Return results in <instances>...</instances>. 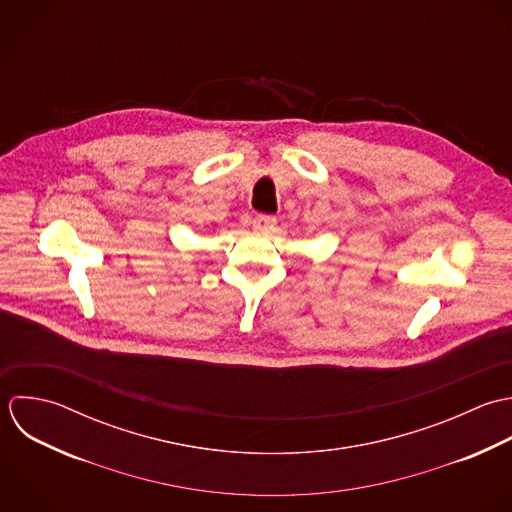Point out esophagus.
Instances as JSON below:
<instances>
[{"label":"esophagus","mask_w":512,"mask_h":512,"mask_svg":"<svg viewBox=\"0 0 512 512\" xmlns=\"http://www.w3.org/2000/svg\"><path fill=\"white\" fill-rule=\"evenodd\" d=\"M276 224V218L270 216V214H256L254 222H252V228L256 232H268L272 226Z\"/></svg>","instance_id":"esophagus-1"}]
</instances>
